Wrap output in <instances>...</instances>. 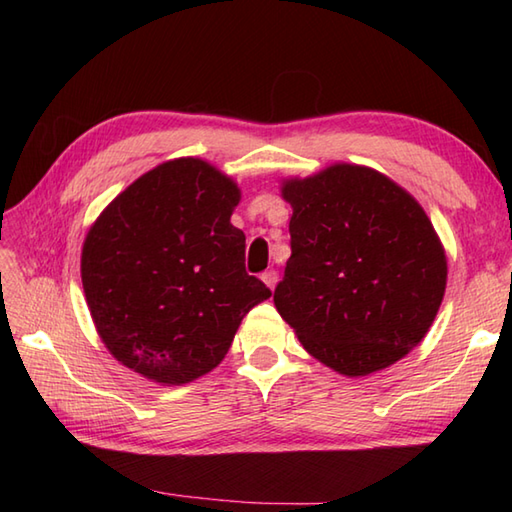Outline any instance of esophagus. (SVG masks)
<instances>
[{
	"instance_id": "obj_1",
	"label": "esophagus",
	"mask_w": 512,
	"mask_h": 512,
	"mask_svg": "<svg viewBox=\"0 0 512 512\" xmlns=\"http://www.w3.org/2000/svg\"><path fill=\"white\" fill-rule=\"evenodd\" d=\"M277 279H279L277 270H266V273L262 275V281H264V284H266L270 290H275V286H277Z\"/></svg>"
}]
</instances>
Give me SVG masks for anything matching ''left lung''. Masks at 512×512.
<instances>
[{"instance_id":"1","label":"left lung","mask_w":512,"mask_h":512,"mask_svg":"<svg viewBox=\"0 0 512 512\" xmlns=\"http://www.w3.org/2000/svg\"><path fill=\"white\" fill-rule=\"evenodd\" d=\"M290 248L275 308L301 345L343 376L400 361L429 332L447 255L422 206L369 167L290 178Z\"/></svg>"}]
</instances>
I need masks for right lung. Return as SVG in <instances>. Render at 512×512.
Segmentation results:
<instances>
[{"mask_svg":"<svg viewBox=\"0 0 512 512\" xmlns=\"http://www.w3.org/2000/svg\"><path fill=\"white\" fill-rule=\"evenodd\" d=\"M237 184L200 158H176L116 195L83 242L85 301L118 363L184 385L222 363L239 323L270 297L246 273L231 224Z\"/></svg>","mask_w":512,"mask_h":512,"instance_id":"right-lung-1","label":"right lung"}]
</instances>
